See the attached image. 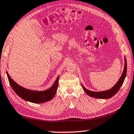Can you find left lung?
I'll use <instances>...</instances> for the list:
<instances>
[{"label": "left lung", "mask_w": 134, "mask_h": 134, "mask_svg": "<svg viewBox=\"0 0 134 134\" xmlns=\"http://www.w3.org/2000/svg\"><path fill=\"white\" fill-rule=\"evenodd\" d=\"M126 73H127V61H126V59L124 57V67L123 72L121 75V77L119 78V79L116 85L114 86L113 87H112L111 89L110 90L104 91H100V92H95V91H91L87 90L83 85H81L82 87H83L84 91H85L86 93L88 94V96H91V97H94V98H97V99H109L113 97L114 95H115L118 91L119 89H120L121 86L124 83V80L126 76Z\"/></svg>", "instance_id": "1"}]
</instances>
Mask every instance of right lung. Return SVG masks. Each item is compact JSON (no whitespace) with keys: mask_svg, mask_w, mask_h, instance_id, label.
<instances>
[{"mask_svg":"<svg viewBox=\"0 0 134 134\" xmlns=\"http://www.w3.org/2000/svg\"><path fill=\"white\" fill-rule=\"evenodd\" d=\"M7 75L10 86L14 91L18 94V96H19L21 99L25 100L34 103H44L53 99L56 94L58 86L59 79V75L55 80L52 86L49 89L44 91H34L28 90V89L24 88V87L21 86L10 77L7 72Z\"/></svg>","mask_w":134,"mask_h":134,"instance_id":"add662e5","label":"right lung"}]
</instances>
